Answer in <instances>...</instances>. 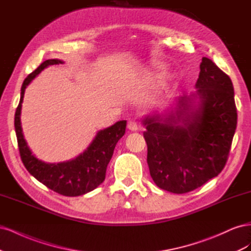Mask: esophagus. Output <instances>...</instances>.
Instances as JSON below:
<instances>
[{
	"label": "esophagus",
	"instance_id": "34e87169",
	"mask_svg": "<svg viewBox=\"0 0 251 251\" xmlns=\"http://www.w3.org/2000/svg\"><path fill=\"white\" fill-rule=\"evenodd\" d=\"M127 128L131 131H137L138 130V124L135 119H132L127 123Z\"/></svg>",
	"mask_w": 251,
	"mask_h": 251
}]
</instances>
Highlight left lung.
<instances>
[{"label": "left lung", "mask_w": 251, "mask_h": 251, "mask_svg": "<svg viewBox=\"0 0 251 251\" xmlns=\"http://www.w3.org/2000/svg\"><path fill=\"white\" fill-rule=\"evenodd\" d=\"M196 88L191 96L178 98L177 116L143 120L151 177L174 194L192 192L222 172L237 127L231 79L207 57L202 58Z\"/></svg>", "instance_id": "8db88e82"}]
</instances>
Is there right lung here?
Here are the masks:
<instances>
[{
    "mask_svg": "<svg viewBox=\"0 0 251 251\" xmlns=\"http://www.w3.org/2000/svg\"><path fill=\"white\" fill-rule=\"evenodd\" d=\"M57 64H63V62L58 59L45 60L25 78L21 89L20 103L14 115V127L20 156L27 171L53 192L67 197H76L93 191L103 182L114 149L118 140L125 135L126 121H118L114 126L98 132L89 148L71 161L52 164L45 163L35 158L22 133L20 116L23 98L26 87L37 74L46 67Z\"/></svg>",
    "mask_w": 251,
    "mask_h": 251,
    "instance_id": "obj_1",
    "label": "right lung"
}]
</instances>
